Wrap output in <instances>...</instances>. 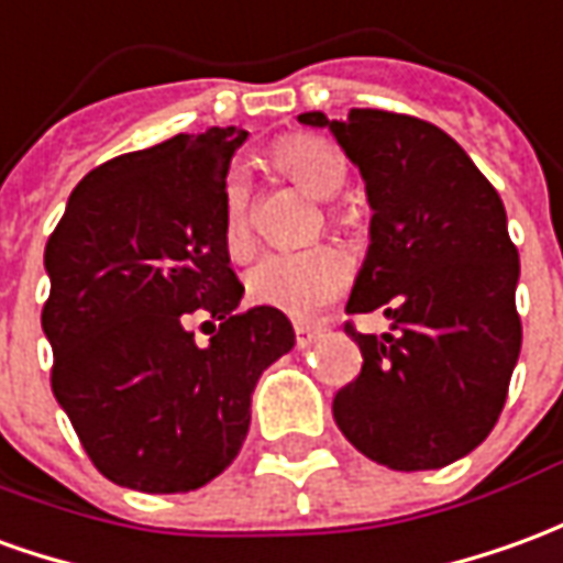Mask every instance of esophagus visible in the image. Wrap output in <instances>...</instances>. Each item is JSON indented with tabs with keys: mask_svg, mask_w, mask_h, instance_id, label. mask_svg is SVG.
I'll use <instances>...</instances> for the list:
<instances>
[{
	"mask_svg": "<svg viewBox=\"0 0 563 563\" xmlns=\"http://www.w3.org/2000/svg\"><path fill=\"white\" fill-rule=\"evenodd\" d=\"M320 335L322 325H310V322H298V325H295V341H298V347H310Z\"/></svg>",
	"mask_w": 563,
	"mask_h": 563,
	"instance_id": "esophagus-1",
	"label": "esophagus"
}]
</instances>
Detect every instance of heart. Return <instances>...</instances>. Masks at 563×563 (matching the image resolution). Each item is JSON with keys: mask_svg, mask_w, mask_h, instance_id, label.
Wrapping results in <instances>:
<instances>
[{"mask_svg": "<svg viewBox=\"0 0 563 563\" xmlns=\"http://www.w3.org/2000/svg\"><path fill=\"white\" fill-rule=\"evenodd\" d=\"M274 164L313 198H335L347 164L335 145L320 136H289L274 148ZM222 241L234 258L250 253V188L241 173H231L222 191ZM350 258L338 246L317 243L292 253H268L246 271V295L262 308L289 317H310L344 292Z\"/></svg>", "mask_w": 563, "mask_h": 563, "instance_id": "heart-1", "label": "heart"}]
</instances>
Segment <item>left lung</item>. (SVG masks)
I'll return each instance as SVG.
<instances>
[{"label": "left lung", "instance_id": "8db88e82", "mask_svg": "<svg viewBox=\"0 0 563 563\" xmlns=\"http://www.w3.org/2000/svg\"><path fill=\"white\" fill-rule=\"evenodd\" d=\"M365 179L372 243L347 313L384 310L390 332L363 335V372L335 393L350 445L399 473L466 457L500 418L521 350L518 250L506 210L470 155L430 121L384 109L322 112Z\"/></svg>", "mask_w": 563, "mask_h": 563}]
</instances>
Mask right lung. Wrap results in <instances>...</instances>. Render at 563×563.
<instances>
[{
    "mask_svg": "<svg viewBox=\"0 0 563 563\" xmlns=\"http://www.w3.org/2000/svg\"><path fill=\"white\" fill-rule=\"evenodd\" d=\"M241 128L176 133L90 170L45 246L51 390L90 463L121 487L186 494L222 475L250 432L262 372L295 344L283 310L238 313L222 241ZM219 319L207 349L185 322Z\"/></svg>",
    "mask_w": 563,
    "mask_h": 563,
    "instance_id": "1",
    "label": "right lung"
}]
</instances>
